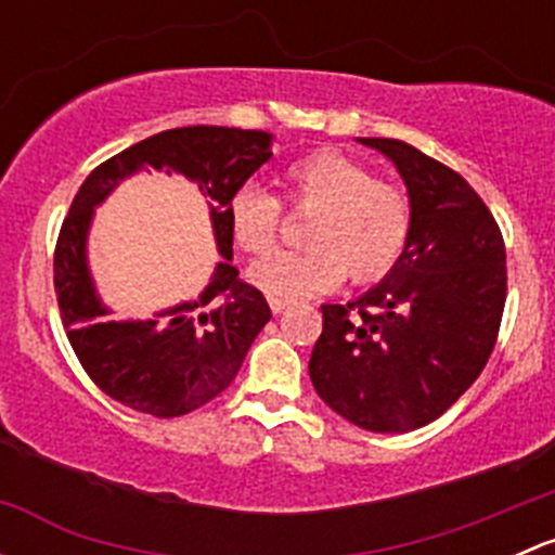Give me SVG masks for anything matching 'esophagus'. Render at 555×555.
I'll use <instances>...</instances> for the list:
<instances>
[{
	"mask_svg": "<svg viewBox=\"0 0 555 555\" xmlns=\"http://www.w3.org/2000/svg\"><path fill=\"white\" fill-rule=\"evenodd\" d=\"M268 306H271V311H273V313H282V311L287 309V306H289V300L273 298V295H271V298H268Z\"/></svg>",
	"mask_w": 555,
	"mask_h": 555,
	"instance_id": "esophagus-1",
	"label": "esophagus"
}]
</instances>
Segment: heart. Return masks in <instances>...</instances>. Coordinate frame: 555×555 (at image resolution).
<instances>
[{"label":"heart","mask_w":555,"mask_h":555,"mask_svg":"<svg viewBox=\"0 0 555 555\" xmlns=\"http://www.w3.org/2000/svg\"><path fill=\"white\" fill-rule=\"evenodd\" d=\"M287 201L309 209L304 249L279 251L251 268V282L279 298H313L349 279L367 284L395 268L413 228L411 198L376 179L367 166L338 150L300 155L282 173ZM228 228L246 255L273 249L282 206L257 184H242L228 201Z\"/></svg>","instance_id":"b5f03b06"}]
</instances>
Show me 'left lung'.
Masks as SVG:
<instances>
[{"label": "left lung", "mask_w": 555, "mask_h": 555, "mask_svg": "<svg viewBox=\"0 0 555 555\" xmlns=\"http://www.w3.org/2000/svg\"><path fill=\"white\" fill-rule=\"evenodd\" d=\"M395 164L413 228L382 284L322 306L311 351L317 395L371 433H411L443 416L489 362L507 298L505 242L462 173L400 139H357Z\"/></svg>", "instance_id": "8db88e82"}]
</instances>
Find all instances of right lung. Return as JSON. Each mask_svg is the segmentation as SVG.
<instances>
[{
  "mask_svg": "<svg viewBox=\"0 0 555 555\" xmlns=\"http://www.w3.org/2000/svg\"><path fill=\"white\" fill-rule=\"evenodd\" d=\"M271 133L244 128H171L112 155L80 184L55 244L53 284L77 360L112 400L173 418L215 400L236 378L271 309L260 289L242 282L231 266L233 236L225 209L231 195L271 158ZM142 168L182 172L199 184L210 198L223 260L198 299L144 323H106L108 310L87 271V231L92 209L122 178Z\"/></svg>",
  "mask_w": 555,
  "mask_h": 555,
  "instance_id": "add662e5",
  "label": "right lung"
}]
</instances>
